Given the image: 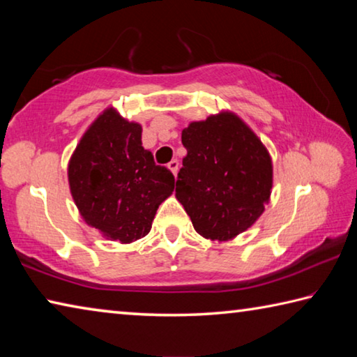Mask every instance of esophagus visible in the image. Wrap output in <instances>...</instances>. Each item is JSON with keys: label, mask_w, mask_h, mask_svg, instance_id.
Instances as JSON below:
<instances>
[{"label": "esophagus", "mask_w": 357, "mask_h": 357, "mask_svg": "<svg viewBox=\"0 0 357 357\" xmlns=\"http://www.w3.org/2000/svg\"><path fill=\"white\" fill-rule=\"evenodd\" d=\"M168 168H170V172L176 176L178 174V170H179V162L178 160H172L170 164H168Z\"/></svg>", "instance_id": "1"}]
</instances>
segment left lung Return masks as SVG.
I'll return each mask as SVG.
<instances>
[{"label": "left lung", "mask_w": 357, "mask_h": 357, "mask_svg": "<svg viewBox=\"0 0 357 357\" xmlns=\"http://www.w3.org/2000/svg\"><path fill=\"white\" fill-rule=\"evenodd\" d=\"M181 138L187 155L178 173V202L203 238L234 239L269 203L273 160L268 149L233 112L193 121Z\"/></svg>", "instance_id": "1"}]
</instances>
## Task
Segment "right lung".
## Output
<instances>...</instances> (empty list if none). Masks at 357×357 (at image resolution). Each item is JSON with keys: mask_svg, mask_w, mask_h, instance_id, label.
Listing matches in <instances>:
<instances>
[{"mask_svg": "<svg viewBox=\"0 0 357 357\" xmlns=\"http://www.w3.org/2000/svg\"><path fill=\"white\" fill-rule=\"evenodd\" d=\"M78 213L102 236L129 244L146 236L174 176L142 146V126L108 107L80 138L68 165Z\"/></svg>", "mask_w": 357, "mask_h": 357, "instance_id": "1", "label": "right lung"}]
</instances>
